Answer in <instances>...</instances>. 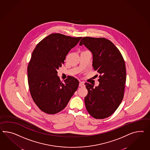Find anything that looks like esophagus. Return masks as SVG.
Returning a JSON list of instances; mask_svg holds the SVG:
<instances>
[{
  "mask_svg": "<svg viewBox=\"0 0 150 150\" xmlns=\"http://www.w3.org/2000/svg\"><path fill=\"white\" fill-rule=\"evenodd\" d=\"M79 86L80 87H84L85 86L84 83L83 81H81V82H80L79 84Z\"/></svg>",
  "mask_w": 150,
  "mask_h": 150,
  "instance_id": "esophagus-1",
  "label": "esophagus"
}]
</instances>
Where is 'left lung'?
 <instances>
[{
    "mask_svg": "<svg viewBox=\"0 0 150 150\" xmlns=\"http://www.w3.org/2000/svg\"><path fill=\"white\" fill-rule=\"evenodd\" d=\"M82 45L92 52V66L100 73L98 86L85 83L88 91L85 107L93 117L103 119L111 115L123 100L126 81L125 60L118 48L108 39L84 37L79 43Z\"/></svg>",
    "mask_w": 150,
    "mask_h": 150,
    "instance_id": "left-lung-1",
    "label": "left lung"
}]
</instances>
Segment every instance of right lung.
I'll use <instances>...</instances> for the list:
<instances>
[{
	"mask_svg": "<svg viewBox=\"0 0 150 150\" xmlns=\"http://www.w3.org/2000/svg\"><path fill=\"white\" fill-rule=\"evenodd\" d=\"M81 39L51 34L33 50L27 69L28 85L33 100L43 112L55 114L62 111L78 88L79 81L72 76H68L64 83L61 81L57 69Z\"/></svg>",
	"mask_w": 150,
	"mask_h": 150,
	"instance_id": "1",
	"label": "right lung"
}]
</instances>
